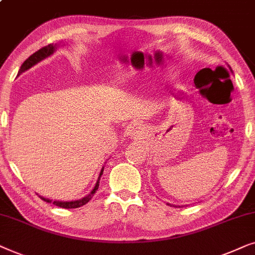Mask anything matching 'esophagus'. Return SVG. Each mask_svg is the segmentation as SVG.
I'll list each match as a JSON object with an SVG mask.
<instances>
[{
    "label": "esophagus",
    "mask_w": 255,
    "mask_h": 255,
    "mask_svg": "<svg viewBox=\"0 0 255 255\" xmlns=\"http://www.w3.org/2000/svg\"><path fill=\"white\" fill-rule=\"evenodd\" d=\"M127 133L130 138H138V137H140L142 133L141 128L139 127L138 124H133V125H131L130 128H128Z\"/></svg>",
    "instance_id": "34e87169"
}]
</instances>
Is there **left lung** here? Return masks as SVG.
<instances>
[{
  "instance_id": "obj_1",
  "label": "left lung",
  "mask_w": 255,
  "mask_h": 255,
  "mask_svg": "<svg viewBox=\"0 0 255 255\" xmlns=\"http://www.w3.org/2000/svg\"><path fill=\"white\" fill-rule=\"evenodd\" d=\"M229 68L231 69V67H230V66H229ZM231 72H232V69H231ZM173 207H175V208H180V205H173Z\"/></svg>"
}]
</instances>
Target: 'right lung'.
Wrapping results in <instances>:
<instances>
[{"label": "right lung", "mask_w": 255, "mask_h": 255, "mask_svg": "<svg viewBox=\"0 0 255 255\" xmlns=\"http://www.w3.org/2000/svg\"><path fill=\"white\" fill-rule=\"evenodd\" d=\"M58 47H59V44H50V45H47V46H45L43 48H40V50H38L37 52H34L32 55H30V57L23 62V65L20 66L17 76H19L20 74H22V73L27 71V69H30L31 67H33L34 65L38 64V62L43 61L44 59L51 57V55L53 54L55 51H57ZM103 170H104V166L102 167V169H101L100 175H99V177H97V181H96L95 186H94V188L92 189V191H90L88 195H86L85 197L80 198V200H75V201H52V200H50V198H45L43 196H39V197L43 201L47 202V203H53L54 205H57V207H60V208H64V209H74V208L82 207V205L88 203V202L92 200L94 194L96 193L97 189H99L100 180H101V176H102V174H103Z\"/></svg>", "instance_id": "add662e5"}]
</instances>
